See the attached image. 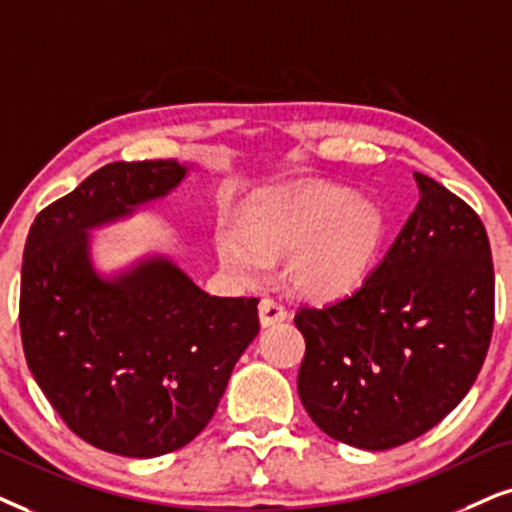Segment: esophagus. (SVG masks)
<instances>
[{
    "instance_id": "esophagus-1",
    "label": "esophagus",
    "mask_w": 512,
    "mask_h": 512,
    "mask_svg": "<svg viewBox=\"0 0 512 512\" xmlns=\"http://www.w3.org/2000/svg\"><path fill=\"white\" fill-rule=\"evenodd\" d=\"M286 319H288V309L283 307L281 302L264 297V300L260 302V323H262V328H271V326H276V323H283Z\"/></svg>"
}]
</instances>
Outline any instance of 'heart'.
I'll use <instances>...</instances> for the list:
<instances>
[{
	"label": "heart",
	"instance_id": "obj_1",
	"mask_svg": "<svg viewBox=\"0 0 512 512\" xmlns=\"http://www.w3.org/2000/svg\"><path fill=\"white\" fill-rule=\"evenodd\" d=\"M385 236L373 200L340 186L271 191L248 200L236 226L217 231V255L234 281L260 283L271 262L286 260V281L309 300H338L371 274Z\"/></svg>",
	"mask_w": 512,
	"mask_h": 512
}]
</instances>
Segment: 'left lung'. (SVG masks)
I'll list each match as a JSON object with an SVG mask.
<instances>
[{
	"mask_svg": "<svg viewBox=\"0 0 512 512\" xmlns=\"http://www.w3.org/2000/svg\"><path fill=\"white\" fill-rule=\"evenodd\" d=\"M420 200L359 290L300 307L297 392L328 437L385 451L425 435L475 383L494 331V264L477 212L413 172Z\"/></svg>",
	"mask_w": 512,
	"mask_h": 512,
	"instance_id": "1",
	"label": "left lung"
}]
</instances>
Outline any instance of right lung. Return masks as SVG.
<instances>
[{"label":"right lung","instance_id":"1","mask_svg":"<svg viewBox=\"0 0 512 512\" xmlns=\"http://www.w3.org/2000/svg\"><path fill=\"white\" fill-rule=\"evenodd\" d=\"M186 172L177 160L101 167L44 208L25 241V361L63 423L108 454L189 444L260 333L257 297L208 295L167 257L113 278L94 269L89 231L167 196Z\"/></svg>","mask_w":512,"mask_h":512}]
</instances>
